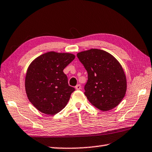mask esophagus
<instances>
[{
    "mask_svg": "<svg viewBox=\"0 0 152 152\" xmlns=\"http://www.w3.org/2000/svg\"><path fill=\"white\" fill-rule=\"evenodd\" d=\"M75 88L77 90H81L82 87H81V86H80V84H78L75 86Z\"/></svg>",
    "mask_w": 152,
    "mask_h": 152,
    "instance_id": "34e87169",
    "label": "esophagus"
}]
</instances>
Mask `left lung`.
<instances>
[{
  "label": "left lung",
  "instance_id": "8db88e82",
  "mask_svg": "<svg viewBox=\"0 0 152 152\" xmlns=\"http://www.w3.org/2000/svg\"><path fill=\"white\" fill-rule=\"evenodd\" d=\"M88 72L84 94L92 105L107 111L121 103L126 91V79L119 62L105 50L91 49L77 54Z\"/></svg>",
  "mask_w": 152,
  "mask_h": 152
}]
</instances>
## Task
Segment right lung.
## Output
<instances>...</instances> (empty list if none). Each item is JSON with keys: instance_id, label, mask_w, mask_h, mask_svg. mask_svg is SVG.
Listing matches in <instances>:
<instances>
[{"instance_id": "1", "label": "right lung", "mask_w": 152, "mask_h": 152, "mask_svg": "<svg viewBox=\"0 0 152 152\" xmlns=\"http://www.w3.org/2000/svg\"><path fill=\"white\" fill-rule=\"evenodd\" d=\"M75 56L50 51L38 56L27 70L25 88L28 99L39 111L55 115L65 107L75 89L68 84L64 68Z\"/></svg>"}]
</instances>
